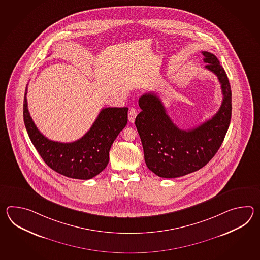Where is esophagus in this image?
I'll return each mask as SVG.
<instances>
[{
  "label": "esophagus",
  "mask_w": 260,
  "mask_h": 260,
  "mask_svg": "<svg viewBox=\"0 0 260 260\" xmlns=\"http://www.w3.org/2000/svg\"><path fill=\"white\" fill-rule=\"evenodd\" d=\"M137 115H138V111H137V110H136L135 108L130 109V111L128 112V119H129V122H135V119H136Z\"/></svg>",
  "instance_id": "esophagus-1"
}]
</instances>
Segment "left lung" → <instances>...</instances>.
Returning a JSON list of instances; mask_svg holds the SVG:
<instances>
[{
  "mask_svg": "<svg viewBox=\"0 0 260 260\" xmlns=\"http://www.w3.org/2000/svg\"><path fill=\"white\" fill-rule=\"evenodd\" d=\"M205 69L215 73L221 84L223 101L214 116L197 127L182 130L172 122L165 106L154 94L138 100L142 111L136 126L142 142L146 165L158 177L175 178L197 171L220 148L232 119V90L226 72L216 55L202 52Z\"/></svg>",
  "mask_w": 260,
  "mask_h": 260,
  "instance_id": "obj_1",
  "label": "left lung"
}]
</instances>
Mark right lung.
<instances>
[{
  "label": "right lung",
  "instance_id": "1",
  "mask_svg": "<svg viewBox=\"0 0 260 260\" xmlns=\"http://www.w3.org/2000/svg\"><path fill=\"white\" fill-rule=\"evenodd\" d=\"M27 91L23 117L28 137L45 164L65 177L90 179L103 171L109 162L111 145L127 123L128 108H105L83 137L71 143L45 138L29 115Z\"/></svg>",
  "mask_w": 260,
  "mask_h": 260
}]
</instances>
